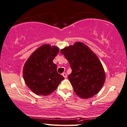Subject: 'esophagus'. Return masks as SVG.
I'll return each instance as SVG.
<instances>
[{
  "label": "esophagus",
  "mask_w": 127,
  "mask_h": 127,
  "mask_svg": "<svg viewBox=\"0 0 127 127\" xmlns=\"http://www.w3.org/2000/svg\"><path fill=\"white\" fill-rule=\"evenodd\" d=\"M62 76H63L65 78H67V75H66V73H62Z\"/></svg>",
  "instance_id": "34e87169"
}]
</instances>
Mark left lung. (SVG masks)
I'll return each mask as SVG.
<instances>
[{
	"mask_svg": "<svg viewBox=\"0 0 127 127\" xmlns=\"http://www.w3.org/2000/svg\"><path fill=\"white\" fill-rule=\"evenodd\" d=\"M61 52L72 70L68 80L75 93L83 99L98 93L105 82L106 74L100 60L90 47L76 42L61 49Z\"/></svg>",
	"mask_w": 127,
	"mask_h": 127,
	"instance_id": "8db88e82",
	"label": "left lung"
}]
</instances>
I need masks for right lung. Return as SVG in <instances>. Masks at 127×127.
Listing matches in <instances>:
<instances>
[{
	"label": "right lung",
	"instance_id": "1",
	"mask_svg": "<svg viewBox=\"0 0 127 127\" xmlns=\"http://www.w3.org/2000/svg\"><path fill=\"white\" fill-rule=\"evenodd\" d=\"M59 51L57 46L43 44L26 61L23 75L26 85L34 93L47 96L57 89L64 79L57 73V65L53 62Z\"/></svg>",
	"mask_w": 127,
	"mask_h": 127
}]
</instances>
